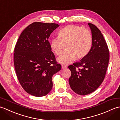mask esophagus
<instances>
[{"label": "esophagus", "instance_id": "34e87169", "mask_svg": "<svg viewBox=\"0 0 120 120\" xmlns=\"http://www.w3.org/2000/svg\"><path fill=\"white\" fill-rule=\"evenodd\" d=\"M61 67H62V69H65V68H67V67H66V66H65V65H62Z\"/></svg>", "mask_w": 120, "mask_h": 120}]
</instances>
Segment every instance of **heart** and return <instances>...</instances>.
Listing matches in <instances>:
<instances>
[{
  "instance_id": "obj_1",
  "label": "heart",
  "mask_w": 120,
  "mask_h": 120,
  "mask_svg": "<svg viewBox=\"0 0 120 120\" xmlns=\"http://www.w3.org/2000/svg\"><path fill=\"white\" fill-rule=\"evenodd\" d=\"M92 45V37L88 29L71 25L63 28L58 33V37L50 41V47L56 55L62 53L64 45L67 52L57 58L63 65L69 64L78 58L81 59L88 54Z\"/></svg>"
}]
</instances>
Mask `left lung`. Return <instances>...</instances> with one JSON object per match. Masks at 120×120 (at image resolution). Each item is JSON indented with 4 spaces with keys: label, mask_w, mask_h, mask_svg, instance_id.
<instances>
[{
    "label": "left lung",
    "mask_w": 120,
    "mask_h": 120,
    "mask_svg": "<svg viewBox=\"0 0 120 120\" xmlns=\"http://www.w3.org/2000/svg\"><path fill=\"white\" fill-rule=\"evenodd\" d=\"M88 24L92 37L90 52L79 62L68 66L71 72L70 86L74 92L81 95L91 93L101 85L109 60L108 48L102 34L94 25Z\"/></svg>",
    "instance_id": "obj_1"
}]
</instances>
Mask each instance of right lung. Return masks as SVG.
<instances>
[{
    "mask_svg": "<svg viewBox=\"0 0 120 120\" xmlns=\"http://www.w3.org/2000/svg\"><path fill=\"white\" fill-rule=\"evenodd\" d=\"M59 25L34 22L22 32L14 48V64L18 79L28 93L37 97L49 93L52 76L61 69L48 39Z\"/></svg>",
    "mask_w": 120,
    "mask_h": 120,
    "instance_id": "add662e5",
    "label": "right lung"
}]
</instances>
